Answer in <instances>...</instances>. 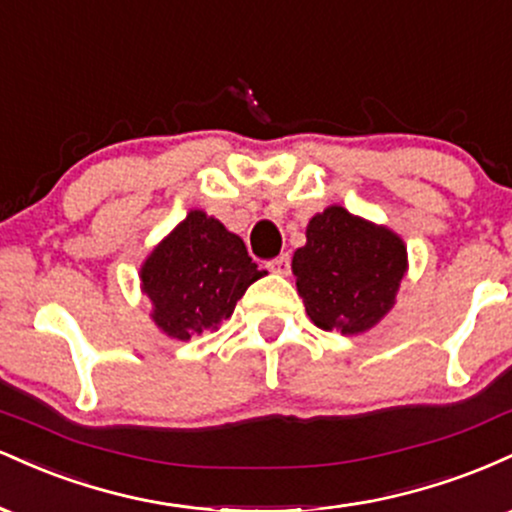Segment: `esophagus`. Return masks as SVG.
Listing matches in <instances>:
<instances>
[{
    "instance_id": "esophagus-1",
    "label": "esophagus",
    "mask_w": 512,
    "mask_h": 512,
    "mask_svg": "<svg viewBox=\"0 0 512 512\" xmlns=\"http://www.w3.org/2000/svg\"><path fill=\"white\" fill-rule=\"evenodd\" d=\"M267 267L272 269L274 274H289V269H291V257H289V252H284V255L274 257L272 262H267Z\"/></svg>"
}]
</instances>
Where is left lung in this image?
I'll return each mask as SVG.
<instances>
[{"label":"left lung","instance_id":"obj_1","mask_svg":"<svg viewBox=\"0 0 512 512\" xmlns=\"http://www.w3.org/2000/svg\"><path fill=\"white\" fill-rule=\"evenodd\" d=\"M291 269L305 313L320 330L361 334L395 305L407 248L390 228L327 207L310 219Z\"/></svg>","mask_w":512,"mask_h":512}]
</instances>
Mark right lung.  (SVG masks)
Here are the masks:
<instances>
[{
	"label": "right lung",
	"instance_id": "add662e5",
	"mask_svg": "<svg viewBox=\"0 0 512 512\" xmlns=\"http://www.w3.org/2000/svg\"><path fill=\"white\" fill-rule=\"evenodd\" d=\"M262 274L243 240L199 209L156 245L139 272L158 330L182 342L219 330Z\"/></svg>",
	"mask_w": 512,
	"mask_h": 512
}]
</instances>
